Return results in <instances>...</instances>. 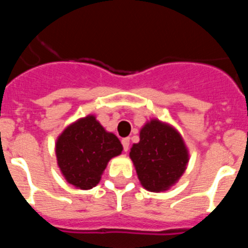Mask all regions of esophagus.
<instances>
[{
  "mask_svg": "<svg viewBox=\"0 0 248 248\" xmlns=\"http://www.w3.org/2000/svg\"><path fill=\"white\" fill-rule=\"evenodd\" d=\"M122 144H123V149H124V151H128L129 144H130V139H129V138H123Z\"/></svg>",
  "mask_w": 248,
  "mask_h": 248,
  "instance_id": "34e87169",
  "label": "esophagus"
}]
</instances>
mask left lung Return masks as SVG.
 Instances as JSON below:
<instances>
[{
  "label": "left lung",
  "instance_id": "1",
  "mask_svg": "<svg viewBox=\"0 0 248 248\" xmlns=\"http://www.w3.org/2000/svg\"><path fill=\"white\" fill-rule=\"evenodd\" d=\"M131 161L144 189L163 192L179 181L189 163V150L172 125L150 119L140 129L139 143L130 149Z\"/></svg>",
  "mask_w": 248,
  "mask_h": 248
}]
</instances>
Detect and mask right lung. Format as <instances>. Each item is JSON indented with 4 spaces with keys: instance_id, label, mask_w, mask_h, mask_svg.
I'll use <instances>...</instances> for the list:
<instances>
[{
    "instance_id": "1",
    "label": "right lung",
    "mask_w": 248,
    "mask_h": 248,
    "mask_svg": "<svg viewBox=\"0 0 248 248\" xmlns=\"http://www.w3.org/2000/svg\"><path fill=\"white\" fill-rule=\"evenodd\" d=\"M122 151L117 135L105 130L92 114L69 124L56 141L59 170L67 183L80 190L97 186L109 160Z\"/></svg>"
}]
</instances>
